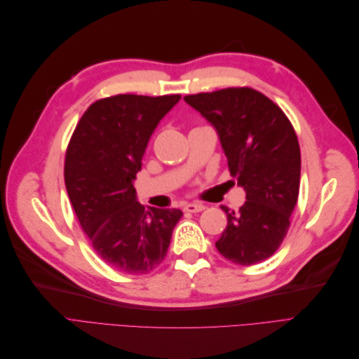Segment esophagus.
I'll return each mask as SVG.
<instances>
[{
  "mask_svg": "<svg viewBox=\"0 0 359 359\" xmlns=\"http://www.w3.org/2000/svg\"><path fill=\"white\" fill-rule=\"evenodd\" d=\"M184 210H186L187 212H199V211L205 210V205L196 203V202H191V203H187L186 206H184Z\"/></svg>",
  "mask_w": 359,
  "mask_h": 359,
  "instance_id": "obj_1",
  "label": "esophagus"
}]
</instances>
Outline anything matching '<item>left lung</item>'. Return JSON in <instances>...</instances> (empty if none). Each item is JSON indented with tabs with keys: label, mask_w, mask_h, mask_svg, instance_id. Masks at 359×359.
I'll use <instances>...</instances> for the list:
<instances>
[{
	"label": "left lung",
	"mask_w": 359,
	"mask_h": 359,
	"mask_svg": "<svg viewBox=\"0 0 359 359\" xmlns=\"http://www.w3.org/2000/svg\"><path fill=\"white\" fill-rule=\"evenodd\" d=\"M219 135L231 175L245 191L240 211L222 210L227 226L215 247L233 264L273 256L290 226L299 193L301 153L290 121L252 88H226L184 97Z\"/></svg>",
	"instance_id": "8db88e82"
}]
</instances>
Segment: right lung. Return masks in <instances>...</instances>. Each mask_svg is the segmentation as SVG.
I'll return each mask as SVG.
<instances>
[{"mask_svg": "<svg viewBox=\"0 0 359 359\" xmlns=\"http://www.w3.org/2000/svg\"><path fill=\"white\" fill-rule=\"evenodd\" d=\"M181 99L119 94L93 103L66 154L64 180L83 232L107 265L147 274L161 264L182 211L136 199L135 180L156 127Z\"/></svg>", "mask_w": 359, "mask_h": 359, "instance_id": "add662e5", "label": "right lung"}]
</instances>
